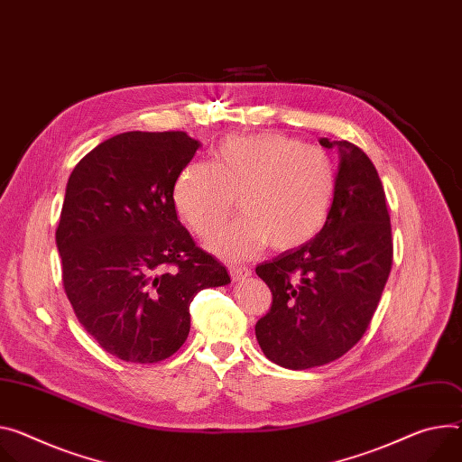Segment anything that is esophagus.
I'll use <instances>...</instances> for the list:
<instances>
[{
    "instance_id": "obj_1",
    "label": "esophagus",
    "mask_w": 462,
    "mask_h": 462,
    "mask_svg": "<svg viewBox=\"0 0 462 462\" xmlns=\"http://www.w3.org/2000/svg\"><path fill=\"white\" fill-rule=\"evenodd\" d=\"M228 273H230V276H232L234 282H239V280H245L246 276H250V269H248V267L230 265V267H228Z\"/></svg>"
}]
</instances>
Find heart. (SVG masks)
I'll list each match as a JSON object with an SVG mask.
<instances>
[{
  "label": "heart",
  "instance_id": "b5f03b06",
  "mask_svg": "<svg viewBox=\"0 0 462 462\" xmlns=\"http://www.w3.org/2000/svg\"><path fill=\"white\" fill-rule=\"evenodd\" d=\"M335 191L337 167L324 149L263 133L225 138L212 165H184L171 197L179 217L200 239L228 221L239 199L245 217L209 243L219 256L239 260L265 243L276 253L310 243L329 217Z\"/></svg>",
  "mask_w": 462,
  "mask_h": 462
}]
</instances>
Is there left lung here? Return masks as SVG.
Segmentation results:
<instances>
[{"label":"left lung","mask_w":462,"mask_h":462,"mask_svg":"<svg viewBox=\"0 0 462 462\" xmlns=\"http://www.w3.org/2000/svg\"><path fill=\"white\" fill-rule=\"evenodd\" d=\"M320 145L341 158L324 228L256 267L273 292L256 337L273 363L291 370L331 363L359 343L393 267L391 216L374 163L346 140Z\"/></svg>","instance_id":"1"}]
</instances>
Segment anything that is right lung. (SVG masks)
Returning a JSON list of instances; mask_svg holds the SVG:
<instances>
[{"mask_svg": "<svg viewBox=\"0 0 462 462\" xmlns=\"http://www.w3.org/2000/svg\"><path fill=\"white\" fill-rule=\"evenodd\" d=\"M199 145L184 131L123 133L68 179L55 234L64 292L82 328L123 361L171 357L197 292L230 282L173 206L175 179Z\"/></svg>", "mask_w": 462, "mask_h": 462, "instance_id": "1", "label": "right lung"}]
</instances>
